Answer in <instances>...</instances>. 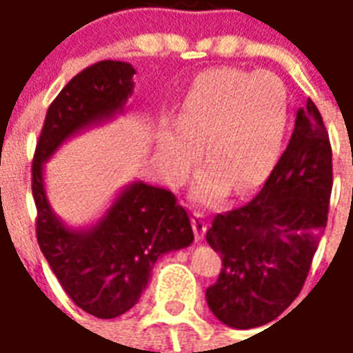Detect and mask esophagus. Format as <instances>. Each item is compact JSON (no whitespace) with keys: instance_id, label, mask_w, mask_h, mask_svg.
Returning <instances> with one entry per match:
<instances>
[{"instance_id":"esophagus-1","label":"esophagus","mask_w":353,"mask_h":353,"mask_svg":"<svg viewBox=\"0 0 353 353\" xmlns=\"http://www.w3.org/2000/svg\"><path fill=\"white\" fill-rule=\"evenodd\" d=\"M192 230H194L196 241H203L207 231V219L203 212H194L192 214Z\"/></svg>"}]
</instances>
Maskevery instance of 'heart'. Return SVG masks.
Returning a JSON list of instances; mask_svg holds the SVG:
<instances>
[{
    "label": "heart",
    "instance_id": "obj_1",
    "mask_svg": "<svg viewBox=\"0 0 353 353\" xmlns=\"http://www.w3.org/2000/svg\"><path fill=\"white\" fill-rule=\"evenodd\" d=\"M287 118V90L278 75L207 70L185 94L179 125L159 134L161 166L172 183H181L200 155L198 144H203L209 165L196 179L192 198L212 205L231 187L236 194H246L272 172Z\"/></svg>",
    "mask_w": 353,
    "mask_h": 353
}]
</instances>
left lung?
Returning <instances> with one entry per match:
<instances>
[{
    "label": "left lung",
    "instance_id": "8db88e82",
    "mask_svg": "<svg viewBox=\"0 0 353 353\" xmlns=\"http://www.w3.org/2000/svg\"><path fill=\"white\" fill-rule=\"evenodd\" d=\"M332 185L330 137L307 99L259 194L216 214L207 231L209 246L222 255L219 279L205 292L220 322L235 330L265 326L294 302L326 230Z\"/></svg>",
    "mask_w": 353,
    "mask_h": 353
}]
</instances>
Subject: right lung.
<instances>
[{
  "mask_svg": "<svg viewBox=\"0 0 353 353\" xmlns=\"http://www.w3.org/2000/svg\"><path fill=\"white\" fill-rule=\"evenodd\" d=\"M134 68L101 61L77 74L46 114L33 159L37 241L64 292L98 319H117L141 300L161 255L194 241L187 211L166 188L125 185L96 224L70 228L51 209L44 163L64 142L122 114L133 94Z\"/></svg>",
  "mask_w": 353,
  "mask_h": 353,
  "instance_id": "add662e5",
  "label": "right lung"
}]
</instances>
